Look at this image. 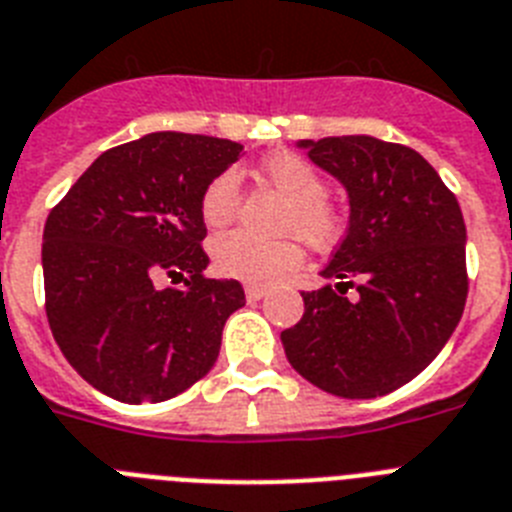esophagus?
Returning a JSON list of instances; mask_svg holds the SVG:
<instances>
[{"instance_id": "1", "label": "esophagus", "mask_w": 512, "mask_h": 512, "mask_svg": "<svg viewBox=\"0 0 512 512\" xmlns=\"http://www.w3.org/2000/svg\"><path fill=\"white\" fill-rule=\"evenodd\" d=\"M244 294H247L249 302H260V299H263L268 291H265L263 286H247V289H244Z\"/></svg>"}]
</instances>
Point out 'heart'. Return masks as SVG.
<instances>
[{
    "label": "heart",
    "mask_w": 512,
    "mask_h": 512,
    "mask_svg": "<svg viewBox=\"0 0 512 512\" xmlns=\"http://www.w3.org/2000/svg\"><path fill=\"white\" fill-rule=\"evenodd\" d=\"M260 171L270 187L289 200L281 221V234L289 236L278 242H263L244 231H231L213 242V263L218 273L252 286L276 283L302 265L304 247L296 236H302L315 249L336 247L343 236L341 210L328 200V182L307 158L281 150L265 158ZM236 208L239 176L234 169H226L205 184L200 195V216L210 229H223L234 221Z\"/></svg>",
    "instance_id": "heart-1"
}]
</instances>
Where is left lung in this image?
Wrapping results in <instances>:
<instances>
[{
	"label": "left lung",
	"instance_id": "obj_1",
	"mask_svg": "<svg viewBox=\"0 0 512 512\" xmlns=\"http://www.w3.org/2000/svg\"><path fill=\"white\" fill-rule=\"evenodd\" d=\"M349 190V231L281 341L325 393L377 398L414 380L453 336L468 296L461 205L416 150L369 135L302 140ZM360 294L349 300L345 291Z\"/></svg>",
	"mask_w": 512,
	"mask_h": 512
}]
</instances>
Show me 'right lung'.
<instances>
[{
  "label": "right lung",
  "instance_id": "add662e5",
  "mask_svg": "<svg viewBox=\"0 0 512 512\" xmlns=\"http://www.w3.org/2000/svg\"><path fill=\"white\" fill-rule=\"evenodd\" d=\"M242 145L187 132L106 150L44 226L46 317L75 372L122 403H161L210 372L239 281L203 273L205 184ZM158 277L183 281L158 290Z\"/></svg>",
  "mask_w": 512,
  "mask_h": 512
}]
</instances>
